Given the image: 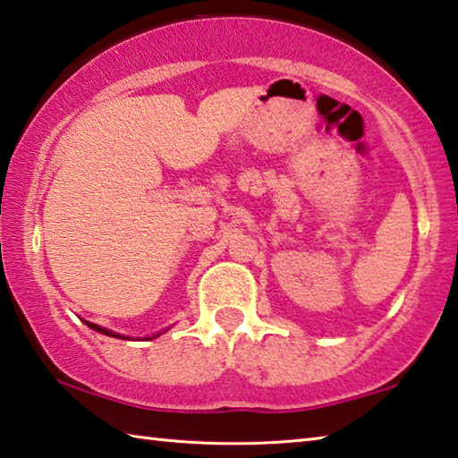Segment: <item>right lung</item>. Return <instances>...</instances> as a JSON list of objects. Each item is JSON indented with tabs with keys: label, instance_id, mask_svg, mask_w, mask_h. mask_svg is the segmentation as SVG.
<instances>
[{
	"label": "right lung",
	"instance_id": "1",
	"mask_svg": "<svg viewBox=\"0 0 458 458\" xmlns=\"http://www.w3.org/2000/svg\"><path fill=\"white\" fill-rule=\"evenodd\" d=\"M88 327H92L94 332H100V334H104V335H110V338H118V340H132L131 335H124V334H118V332H112V330H106V327H102V326H98V324H92V322H84ZM168 330V327H166ZM166 330H163V332H157V334H152V335H148V338H142V340H152V338H158L160 334H165ZM140 340V338H139Z\"/></svg>",
	"mask_w": 458,
	"mask_h": 458
}]
</instances>
